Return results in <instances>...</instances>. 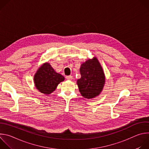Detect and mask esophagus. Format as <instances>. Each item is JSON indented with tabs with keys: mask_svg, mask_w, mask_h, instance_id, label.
I'll use <instances>...</instances> for the list:
<instances>
[{
	"mask_svg": "<svg viewBox=\"0 0 149 149\" xmlns=\"http://www.w3.org/2000/svg\"><path fill=\"white\" fill-rule=\"evenodd\" d=\"M66 79L68 80H72L73 79V77L71 75H68V76L66 77Z\"/></svg>",
	"mask_w": 149,
	"mask_h": 149,
	"instance_id": "1",
	"label": "esophagus"
}]
</instances>
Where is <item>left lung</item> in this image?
Instances as JSON below:
<instances>
[{"label": "left lung", "mask_w": 149, "mask_h": 149, "mask_svg": "<svg viewBox=\"0 0 149 149\" xmlns=\"http://www.w3.org/2000/svg\"><path fill=\"white\" fill-rule=\"evenodd\" d=\"M79 71L81 77L77 84L81 94L86 98L98 95L104 87L105 77L98 59L95 57L83 63Z\"/></svg>", "instance_id": "8db88e82"}]
</instances>
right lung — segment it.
<instances>
[{"mask_svg": "<svg viewBox=\"0 0 149 149\" xmlns=\"http://www.w3.org/2000/svg\"><path fill=\"white\" fill-rule=\"evenodd\" d=\"M62 75L56 73L48 63L42 65L34 77L36 88L42 93L49 94L58 86V84L64 80Z\"/></svg>", "mask_w": 149, "mask_h": 149, "instance_id": "right-lung-1", "label": "right lung"}]
</instances>
